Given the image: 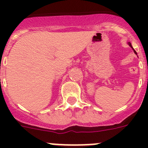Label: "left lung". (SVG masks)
Wrapping results in <instances>:
<instances>
[{
  "mask_svg": "<svg viewBox=\"0 0 148 148\" xmlns=\"http://www.w3.org/2000/svg\"><path fill=\"white\" fill-rule=\"evenodd\" d=\"M128 44H129V45H130V47H131V48H133V47H132L131 44H130V42H128ZM133 51H134V53H136V55H137V53H136V51H135V49H133Z\"/></svg>",
  "mask_w": 148,
  "mask_h": 148,
  "instance_id": "left-lung-1",
  "label": "left lung"
}]
</instances>
